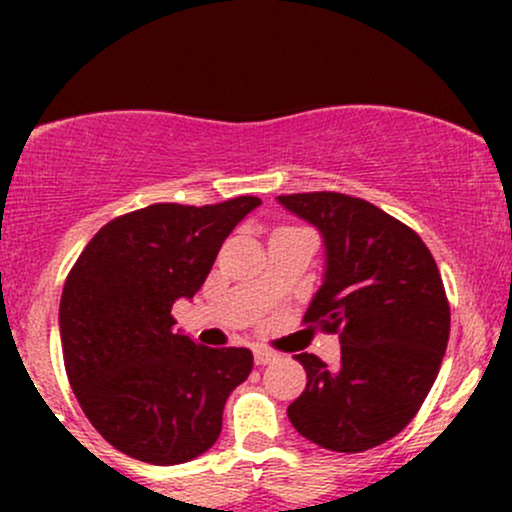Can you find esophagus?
I'll list each match as a JSON object with an SVG mask.
<instances>
[{
    "label": "esophagus",
    "mask_w": 512,
    "mask_h": 512,
    "mask_svg": "<svg viewBox=\"0 0 512 512\" xmlns=\"http://www.w3.org/2000/svg\"><path fill=\"white\" fill-rule=\"evenodd\" d=\"M272 361H276L274 351L255 349V363H257V366H267V363H272Z\"/></svg>",
    "instance_id": "1"
}]
</instances>
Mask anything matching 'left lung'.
Here are the masks:
<instances>
[{"instance_id": "1", "label": "left lung", "mask_w": 512, "mask_h": 512, "mask_svg": "<svg viewBox=\"0 0 512 512\" xmlns=\"http://www.w3.org/2000/svg\"><path fill=\"white\" fill-rule=\"evenodd\" d=\"M325 243V279L305 325L339 334L342 361L296 354L308 373L289 407L293 428L320 448L363 452L395 438L436 383L450 337V305L419 233L342 192L281 195Z\"/></svg>"}]
</instances>
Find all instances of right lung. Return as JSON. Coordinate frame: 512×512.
Returning a JSON list of instances; mask_svg holds the SVG:
<instances>
[{
  "label": "right lung",
  "mask_w": 512,
  "mask_h": 512,
  "mask_svg": "<svg viewBox=\"0 0 512 512\" xmlns=\"http://www.w3.org/2000/svg\"><path fill=\"white\" fill-rule=\"evenodd\" d=\"M262 199L151 204L105 223L64 281V368L81 409L115 450L149 464L190 462L221 433L250 349H209L173 332L170 308L202 289L223 240Z\"/></svg>",
  "instance_id": "add662e5"
}]
</instances>
